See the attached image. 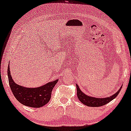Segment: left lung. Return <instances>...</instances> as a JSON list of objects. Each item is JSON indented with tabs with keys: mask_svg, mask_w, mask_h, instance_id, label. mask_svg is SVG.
Here are the masks:
<instances>
[{
	"mask_svg": "<svg viewBox=\"0 0 131 131\" xmlns=\"http://www.w3.org/2000/svg\"><path fill=\"white\" fill-rule=\"evenodd\" d=\"M77 87V96H78L79 100L81 101L83 104L87 105L89 107H100L104 105L107 104L112 101L113 99H115L117 96L118 94L121 91L122 86L118 90V91L113 94L112 96H111L110 97H105V98H96V97H93L91 96L86 95L80 90L78 85L76 84Z\"/></svg>",
	"mask_w": 131,
	"mask_h": 131,
	"instance_id": "obj_1",
	"label": "left lung"
}]
</instances>
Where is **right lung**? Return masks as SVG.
Listing matches in <instances>:
<instances>
[{"instance_id": "right-lung-1", "label": "right lung", "mask_w": 131, "mask_h": 131, "mask_svg": "<svg viewBox=\"0 0 131 131\" xmlns=\"http://www.w3.org/2000/svg\"><path fill=\"white\" fill-rule=\"evenodd\" d=\"M8 67V77L11 90L17 100L22 104L31 107L39 108L46 104L51 97L52 91L57 80L38 88H27L16 84L10 75Z\"/></svg>"}]
</instances>
